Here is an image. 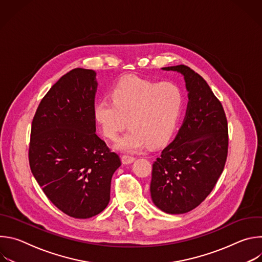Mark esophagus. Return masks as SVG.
<instances>
[{
  "instance_id": "obj_1",
  "label": "esophagus",
  "mask_w": 262,
  "mask_h": 262,
  "mask_svg": "<svg viewBox=\"0 0 262 262\" xmlns=\"http://www.w3.org/2000/svg\"><path fill=\"white\" fill-rule=\"evenodd\" d=\"M122 163L123 164H125V165H128V164H132L135 160H136V158L135 157H132V156H127V155H125V156H122Z\"/></svg>"
}]
</instances>
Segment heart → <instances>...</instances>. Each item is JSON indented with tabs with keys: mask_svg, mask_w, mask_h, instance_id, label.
<instances>
[{
	"mask_svg": "<svg viewBox=\"0 0 262 262\" xmlns=\"http://www.w3.org/2000/svg\"><path fill=\"white\" fill-rule=\"evenodd\" d=\"M111 98L99 99L93 108L96 123L103 136L117 140L126 125V134L116 144L123 152L139 150L148 143L160 146L173 134L183 111L184 97L172 83H158L136 76L118 80L110 92Z\"/></svg>",
	"mask_w": 262,
	"mask_h": 262,
	"instance_id": "obj_1",
	"label": "heart"
}]
</instances>
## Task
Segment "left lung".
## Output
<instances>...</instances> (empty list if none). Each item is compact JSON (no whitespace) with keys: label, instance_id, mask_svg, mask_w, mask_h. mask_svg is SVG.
Wrapping results in <instances>:
<instances>
[{"label":"left lung","instance_id":"8db88e82","mask_svg":"<svg viewBox=\"0 0 262 262\" xmlns=\"http://www.w3.org/2000/svg\"><path fill=\"white\" fill-rule=\"evenodd\" d=\"M180 72L188 108L175 139L152 165L151 199L161 210L179 214L196 208L210 194L225 167L228 123L205 80L185 65L162 68Z\"/></svg>","mask_w":262,"mask_h":262}]
</instances>
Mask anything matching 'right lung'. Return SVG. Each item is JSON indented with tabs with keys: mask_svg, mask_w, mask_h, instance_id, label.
I'll use <instances>...</instances> for the list:
<instances>
[{
	"mask_svg": "<svg viewBox=\"0 0 262 262\" xmlns=\"http://www.w3.org/2000/svg\"><path fill=\"white\" fill-rule=\"evenodd\" d=\"M95 77L84 68L64 74L40 101L31 128L32 173L51 202L76 219L106 207L112 176L121 166L95 133Z\"/></svg>",
	"mask_w": 262,
	"mask_h": 262,
	"instance_id": "add662e5",
	"label": "right lung"
}]
</instances>
